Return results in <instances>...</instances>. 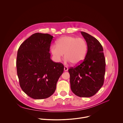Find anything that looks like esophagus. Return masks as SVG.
Returning <instances> with one entry per match:
<instances>
[{"mask_svg": "<svg viewBox=\"0 0 123 123\" xmlns=\"http://www.w3.org/2000/svg\"><path fill=\"white\" fill-rule=\"evenodd\" d=\"M68 70V68L66 66H64V71H67Z\"/></svg>", "mask_w": 123, "mask_h": 123, "instance_id": "1", "label": "esophagus"}]
</instances>
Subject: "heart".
I'll use <instances>...</instances> for the list:
<instances>
[{
	"label": "heart",
	"mask_w": 123,
	"mask_h": 123,
	"mask_svg": "<svg viewBox=\"0 0 123 123\" xmlns=\"http://www.w3.org/2000/svg\"><path fill=\"white\" fill-rule=\"evenodd\" d=\"M87 51V45L82 38L65 36L59 39L57 45H52L51 52L56 62H61L64 56L66 61L74 64L81 63L85 58Z\"/></svg>",
	"instance_id": "obj_1"
}]
</instances>
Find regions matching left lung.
<instances>
[{"label":"left lung","instance_id":"left-lung-1","mask_svg":"<svg viewBox=\"0 0 123 123\" xmlns=\"http://www.w3.org/2000/svg\"><path fill=\"white\" fill-rule=\"evenodd\" d=\"M87 45L84 60L68 70L72 92L80 97H90L102 87L105 73V59L99 42L89 34L81 32Z\"/></svg>","mask_w":123,"mask_h":123}]
</instances>
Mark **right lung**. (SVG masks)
Masks as SVG:
<instances>
[{
	"mask_svg": "<svg viewBox=\"0 0 123 123\" xmlns=\"http://www.w3.org/2000/svg\"><path fill=\"white\" fill-rule=\"evenodd\" d=\"M53 37L48 34H34L21 45L18 50L16 67L20 86L25 94L34 99L51 96L63 72V65L50 59L49 52Z\"/></svg>",
	"mask_w": 123,
	"mask_h": 123,
	"instance_id": "1",
	"label": "right lung"
}]
</instances>
